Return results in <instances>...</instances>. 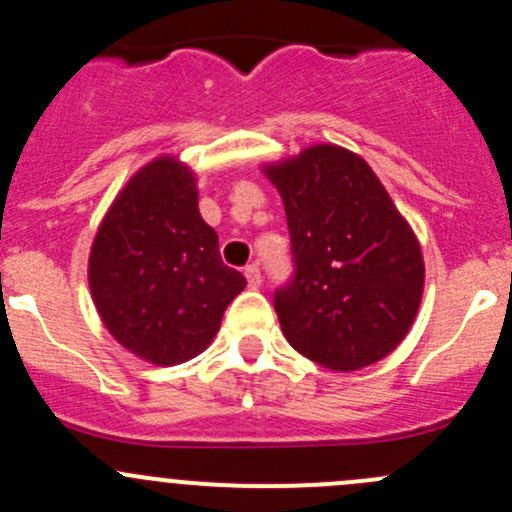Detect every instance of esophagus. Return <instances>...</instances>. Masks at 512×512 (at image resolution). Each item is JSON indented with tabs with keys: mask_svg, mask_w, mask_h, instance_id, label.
<instances>
[{
	"mask_svg": "<svg viewBox=\"0 0 512 512\" xmlns=\"http://www.w3.org/2000/svg\"><path fill=\"white\" fill-rule=\"evenodd\" d=\"M245 277H247V285H250L252 289H257L262 285V275H260V267L257 265L245 267Z\"/></svg>",
	"mask_w": 512,
	"mask_h": 512,
	"instance_id": "obj_1",
	"label": "esophagus"
}]
</instances>
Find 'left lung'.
<instances>
[{
	"instance_id": "8db88e82",
	"label": "left lung",
	"mask_w": 512,
	"mask_h": 512,
	"mask_svg": "<svg viewBox=\"0 0 512 512\" xmlns=\"http://www.w3.org/2000/svg\"><path fill=\"white\" fill-rule=\"evenodd\" d=\"M285 203L292 285L275 312L292 349L332 371H359L406 339L421 307V242L359 153L314 143L262 165Z\"/></svg>"
}]
</instances>
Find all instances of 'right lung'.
<instances>
[{
    "instance_id": "obj_1",
    "label": "right lung",
    "mask_w": 512,
    "mask_h": 512,
    "mask_svg": "<svg viewBox=\"0 0 512 512\" xmlns=\"http://www.w3.org/2000/svg\"><path fill=\"white\" fill-rule=\"evenodd\" d=\"M245 285L223 265L218 232L200 215L198 175L173 153L126 180L89 252V289L103 327L156 366L205 352Z\"/></svg>"
}]
</instances>
